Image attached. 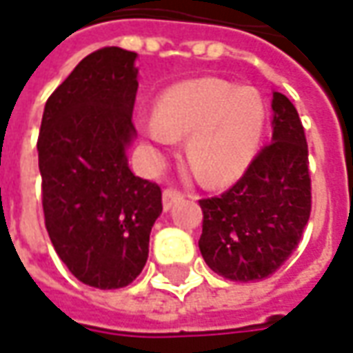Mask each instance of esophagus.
Returning <instances> with one entry per match:
<instances>
[{"label": "esophagus", "mask_w": 353, "mask_h": 353, "mask_svg": "<svg viewBox=\"0 0 353 353\" xmlns=\"http://www.w3.org/2000/svg\"><path fill=\"white\" fill-rule=\"evenodd\" d=\"M183 199V193H179L176 189H166L164 193H162V201H164V210H170V208L174 207L176 203H179Z\"/></svg>", "instance_id": "34e87169"}]
</instances>
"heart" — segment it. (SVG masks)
Segmentation results:
<instances>
[{"label":"heart","instance_id":"1","mask_svg":"<svg viewBox=\"0 0 353 353\" xmlns=\"http://www.w3.org/2000/svg\"><path fill=\"white\" fill-rule=\"evenodd\" d=\"M265 121L267 110L257 90L207 77L168 88L154 116H141L137 127L152 150L187 137L189 166L208 185H224L253 162Z\"/></svg>","mask_w":353,"mask_h":353}]
</instances>
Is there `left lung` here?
Instances as JSON below:
<instances>
[{"instance_id":"1","label":"left lung","mask_w":353,"mask_h":353,"mask_svg":"<svg viewBox=\"0 0 353 353\" xmlns=\"http://www.w3.org/2000/svg\"><path fill=\"white\" fill-rule=\"evenodd\" d=\"M272 143L226 193L199 201L201 255L216 274L234 282L274 274L297 247L311 214L301 119L282 92H272Z\"/></svg>"}]
</instances>
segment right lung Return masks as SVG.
I'll use <instances>...</instances> for the list:
<instances>
[{
  "label": "right lung",
  "instance_id": "1",
  "mask_svg": "<svg viewBox=\"0 0 353 353\" xmlns=\"http://www.w3.org/2000/svg\"><path fill=\"white\" fill-rule=\"evenodd\" d=\"M137 54L102 48L48 98L38 135L46 230L83 284L129 286L146 265L162 191L127 164L139 83Z\"/></svg>",
  "mask_w": 353,
  "mask_h": 353
}]
</instances>
